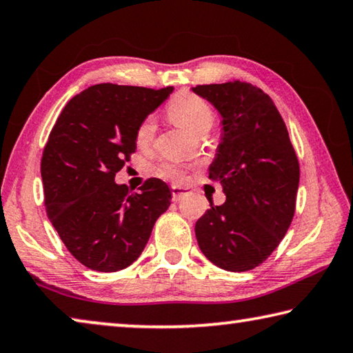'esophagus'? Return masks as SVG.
Returning a JSON list of instances; mask_svg holds the SVG:
<instances>
[{
    "instance_id": "esophagus-1",
    "label": "esophagus",
    "mask_w": 353,
    "mask_h": 353,
    "mask_svg": "<svg viewBox=\"0 0 353 353\" xmlns=\"http://www.w3.org/2000/svg\"><path fill=\"white\" fill-rule=\"evenodd\" d=\"M186 194H188V189L180 188V186H173L172 188V200L173 201H180Z\"/></svg>"
}]
</instances>
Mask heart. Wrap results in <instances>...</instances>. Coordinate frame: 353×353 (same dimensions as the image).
I'll use <instances>...</instances> for the list:
<instances>
[{
  "label": "heart",
  "instance_id": "obj_1",
  "mask_svg": "<svg viewBox=\"0 0 353 353\" xmlns=\"http://www.w3.org/2000/svg\"><path fill=\"white\" fill-rule=\"evenodd\" d=\"M167 114L173 122L190 132H195V134L210 130L212 122H214V112H212L211 106L203 98L192 94V92H180L173 97L169 106H167ZM154 131L156 125L153 117H147L136 131V141L139 145H148L153 141ZM158 173L163 178L173 181H180L184 178V170L175 164H164Z\"/></svg>",
  "mask_w": 353,
  "mask_h": 353
}]
</instances>
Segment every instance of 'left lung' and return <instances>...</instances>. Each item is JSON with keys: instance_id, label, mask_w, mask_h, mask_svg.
<instances>
[{"instance_id": "obj_1", "label": "left lung", "mask_w": 353, "mask_h": 353, "mask_svg": "<svg viewBox=\"0 0 353 353\" xmlns=\"http://www.w3.org/2000/svg\"><path fill=\"white\" fill-rule=\"evenodd\" d=\"M222 115L223 134L210 178L227 195L195 223L200 250L230 272L255 269L270 256L292 222L300 167L272 98L248 83L192 88Z\"/></svg>"}]
</instances>
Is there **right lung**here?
Listing matches in <instances>:
<instances>
[{
    "instance_id": "obj_1",
    "label": "right lung",
    "mask_w": 353,
    "mask_h": 353,
    "mask_svg": "<svg viewBox=\"0 0 353 353\" xmlns=\"http://www.w3.org/2000/svg\"><path fill=\"white\" fill-rule=\"evenodd\" d=\"M172 90L90 85L67 103L50 132L40 163L46 214L85 268H128L170 206V189L158 178H148L139 192L114 178L136 152L139 125Z\"/></svg>"
}]
</instances>
